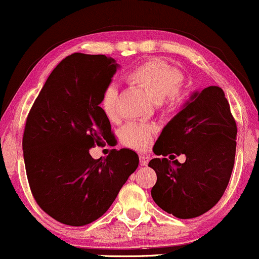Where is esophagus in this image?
<instances>
[{"label":"esophagus","instance_id":"obj_1","mask_svg":"<svg viewBox=\"0 0 259 259\" xmlns=\"http://www.w3.org/2000/svg\"><path fill=\"white\" fill-rule=\"evenodd\" d=\"M149 160H150V158H149L148 155H146V154H141V155H140V163L142 166L148 165Z\"/></svg>","mask_w":259,"mask_h":259}]
</instances>
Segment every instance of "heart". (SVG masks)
<instances>
[{
	"mask_svg": "<svg viewBox=\"0 0 259 259\" xmlns=\"http://www.w3.org/2000/svg\"><path fill=\"white\" fill-rule=\"evenodd\" d=\"M126 78L139 86L155 103L165 104L169 107H176L182 103L183 94L179 90L183 81L182 74L162 62H145L134 68L126 75ZM117 99L118 90L114 84H110L101 98V109L111 120L117 117ZM155 130L153 124L130 123L123 127L120 137L124 145L142 150L148 148Z\"/></svg>",
	"mask_w": 259,
	"mask_h": 259,
	"instance_id": "1",
	"label": "heart"
}]
</instances>
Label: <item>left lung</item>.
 <instances>
[{
	"label": "left lung",
	"mask_w": 259,
	"mask_h": 259,
	"mask_svg": "<svg viewBox=\"0 0 259 259\" xmlns=\"http://www.w3.org/2000/svg\"><path fill=\"white\" fill-rule=\"evenodd\" d=\"M237 124L224 91L209 86L195 91L166 124L154 145L156 155L184 154L185 162L154 158V202L178 219L207 212L224 195L235 158Z\"/></svg>",
	"instance_id": "8db88e82"
}]
</instances>
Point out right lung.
Wrapping results in <instances>:
<instances>
[{
  "instance_id": "add662e5",
  "label": "right lung",
  "mask_w": 259,
  "mask_h": 259,
  "mask_svg": "<svg viewBox=\"0 0 259 259\" xmlns=\"http://www.w3.org/2000/svg\"><path fill=\"white\" fill-rule=\"evenodd\" d=\"M119 64L105 55L73 54L52 70L26 120L22 150L32 195L69 226L96 221L139 166L132 149L93 159L90 149L113 137L99 106Z\"/></svg>"
}]
</instances>
